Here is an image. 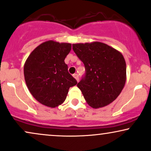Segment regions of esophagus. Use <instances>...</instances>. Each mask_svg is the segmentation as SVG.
Instances as JSON below:
<instances>
[{"mask_svg":"<svg viewBox=\"0 0 151 151\" xmlns=\"http://www.w3.org/2000/svg\"><path fill=\"white\" fill-rule=\"evenodd\" d=\"M73 77L75 78L76 80H77V81H79V75H78L77 74H73Z\"/></svg>","mask_w":151,"mask_h":151,"instance_id":"obj_1","label":"esophagus"}]
</instances>
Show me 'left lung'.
<instances>
[{"label": "left lung", "instance_id": "left-lung-1", "mask_svg": "<svg viewBox=\"0 0 151 151\" xmlns=\"http://www.w3.org/2000/svg\"><path fill=\"white\" fill-rule=\"evenodd\" d=\"M72 49L86 70L77 87L87 103L92 108H99L115 101L126 81L123 55L101 42L72 44Z\"/></svg>", "mask_w": 151, "mask_h": 151}]
</instances>
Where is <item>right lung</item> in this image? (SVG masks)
<instances>
[{
    "instance_id": "right-lung-1",
    "label": "right lung",
    "mask_w": 151,
    "mask_h": 151,
    "mask_svg": "<svg viewBox=\"0 0 151 151\" xmlns=\"http://www.w3.org/2000/svg\"><path fill=\"white\" fill-rule=\"evenodd\" d=\"M71 48L70 43L48 41L36 47L27 58L24 67L25 81L41 104L58 106L66 99L69 88L77 83L64 61Z\"/></svg>"
}]
</instances>
